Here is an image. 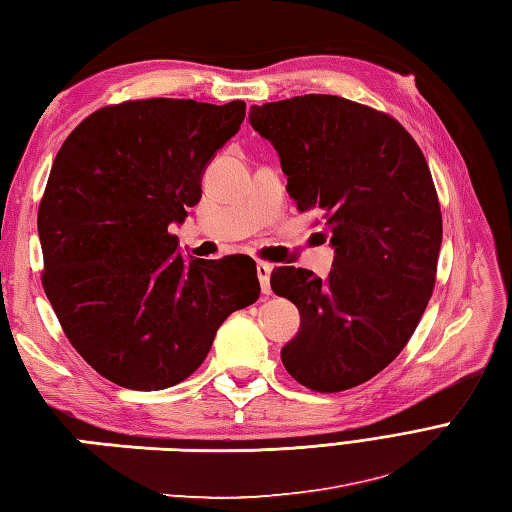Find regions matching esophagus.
Instances as JSON below:
<instances>
[{"label":"esophagus","instance_id":"obj_1","mask_svg":"<svg viewBox=\"0 0 512 512\" xmlns=\"http://www.w3.org/2000/svg\"><path fill=\"white\" fill-rule=\"evenodd\" d=\"M271 267L269 263H258L256 265V274H258V280H260V289H263V293H269L271 287H269V278H271Z\"/></svg>","mask_w":512,"mask_h":512}]
</instances>
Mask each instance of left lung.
I'll return each mask as SVG.
<instances>
[{"mask_svg":"<svg viewBox=\"0 0 512 512\" xmlns=\"http://www.w3.org/2000/svg\"><path fill=\"white\" fill-rule=\"evenodd\" d=\"M274 144L298 210L324 214L328 278L278 267L271 289L300 311L280 357L315 392L366 383L410 342L436 285L442 217L423 151L401 122L339 96L306 94L249 109Z\"/></svg>","mask_w":512,"mask_h":512,"instance_id":"left-lung-1","label":"left lung"}]
</instances>
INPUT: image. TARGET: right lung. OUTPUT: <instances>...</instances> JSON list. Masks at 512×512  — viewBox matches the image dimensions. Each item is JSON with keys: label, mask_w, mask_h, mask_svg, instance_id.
Wrapping results in <instances>:
<instances>
[{"label": "right lung", "mask_w": 512, "mask_h": 512, "mask_svg": "<svg viewBox=\"0 0 512 512\" xmlns=\"http://www.w3.org/2000/svg\"><path fill=\"white\" fill-rule=\"evenodd\" d=\"M243 118V100H129L87 116L56 153L37 219L43 291L78 355L122 388L188 379L225 317L258 300L252 258L186 263L168 232Z\"/></svg>", "instance_id": "obj_1"}]
</instances>
